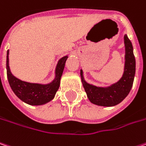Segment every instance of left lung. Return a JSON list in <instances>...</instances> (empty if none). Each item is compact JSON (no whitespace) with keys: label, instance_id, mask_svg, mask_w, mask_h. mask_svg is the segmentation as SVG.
Instances as JSON below:
<instances>
[{"label":"left lung","instance_id":"1","mask_svg":"<svg viewBox=\"0 0 146 146\" xmlns=\"http://www.w3.org/2000/svg\"><path fill=\"white\" fill-rule=\"evenodd\" d=\"M125 65L124 72L120 80L107 87H98L85 80L82 69L80 70L82 82L92 103L102 107H113L119 104L129 94L135 74V58L133 46L127 35L124 36Z\"/></svg>","mask_w":146,"mask_h":146}]
</instances>
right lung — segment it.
<instances>
[{
  "instance_id": "1",
  "label": "right lung",
  "mask_w": 146,
  "mask_h": 146,
  "mask_svg": "<svg viewBox=\"0 0 146 146\" xmlns=\"http://www.w3.org/2000/svg\"><path fill=\"white\" fill-rule=\"evenodd\" d=\"M68 56H64L61 58L56 65L54 71V80L47 83H34L29 82L22 81L15 77L11 72L9 66V50L7 51L6 56V70H7V78L9 84L17 96V98L22 102L32 105V106H40L46 104L54 98L57 91L58 90L60 85V79L63 75L65 63Z\"/></svg>"
}]
</instances>
